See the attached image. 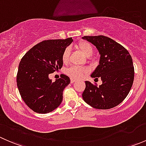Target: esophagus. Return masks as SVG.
Here are the masks:
<instances>
[{
    "label": "esophagus",
    "instance_id": "34e87169",
    "mask_svg": "<svg viewBox=\"0 0 146 146\" xmlns=\"http://www.w3.org/2000/svg\"><path fill=\"white\" fill-rule=\"evenodd\" d=\"M75 81H76V80H74V79H70V82H71V83H73Z\"/></svg>",
    "mask_w": 146,
    "mask_h": 146
}]
</instances>
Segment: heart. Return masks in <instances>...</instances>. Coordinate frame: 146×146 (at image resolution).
Segmentation results:
<instances>
[{
    "label": "heart",
    "instance_id": "obj_1",
    "mask_svg": "<svg viewBox=\"0 0 146 146\" xmlns=\"http://www.w3.org/2000/svg\"><path fill=\"white\" fill-rule=\"evenodd\" d=\"M76 47L82 51V54L86 57H90L94 54V48L90 43L86 41H80L76 44ZM70 55V48H66L63 51L61 58L64 64H67L69 59ZM88 73V69L85 67L72 66L68 69H66V73L72 79L78 80L82 78L85 75Z\"/></svg>",
    "mask_w": 146,
    "mask_h": 146
}]
</instances>
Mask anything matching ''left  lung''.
Segmentation results:
<instances>
[{
  "label": "left lung",
  "instance_id": "left-lung-1",
  "mask_svg": "<svg viewBox=\"0 0 146 146\" xmlns=\"http://www.w3.org/2000/svg\"><path fill=\"white\" fill-rule=\"evenodd\" d=\"M82 38L93 44L100 54V64L91 77L102 80L100 86L85 81L82 98L95 109L113 108L126 98L133 85L134 67L131 56L126 48L110 37L98 35Z\"/></svg>",
  "mask_w": 146,
  "mask_h": 146
}]
</instances>
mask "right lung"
<instances>
[{
    "instance_id": "1",
    "label": "right lung",
    "mask_w": 146,
    "mask_h": 146,
    "mask_svg": "<svg viewBox=\"0 0 146 146\" xmlns=\"http://www.w3.org/2000/svg\"><path fill=\"white\" fill-rule=\"evenodd\" d=\"M73 39H48L39 42L22 58L17 73L20 96L28 107L36 113L46 114L60 105L63 90L70 78L61 74L56 81L48 75L61 68L63 51Z\"/></svg>"
}]
</instances>
